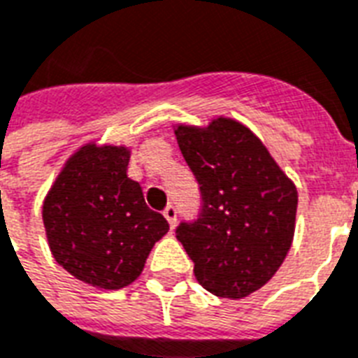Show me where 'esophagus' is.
<instances>
[{
	"instance_id": "1",
	"label": "esophagus",
	"mask_w": 358,
	"mask_h": 358,
	"mask_svg": "<svg viewBox=\"0 0 358 358\" xmlns=\"http://www.w3.org/2000/svg\"><path fill=\"white\" fill-rule=\"evenodd\" d=\"M176 214H178V212H176V208H174L173 204H169L167 208L163 210V215L167 217V222H169V225H171V229H174V225H176Z\"/></svg>"
}]
</instances>
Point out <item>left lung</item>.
I'll list each match as a JSON object with an SVG mask.
<instances>
[{
	"label": "left lung",
	"mask_w": 358,
	"mask_h": 358,
	"mask_svg": "<svg viewBox=\"0 0 358 358\" xmlns=\"http://www.w3.org/2000/svg\"><path fill=\"white\" fill-rule=\"evenodd\" d=\"M203 206L176 238L195 278L223 299H244L274 276L291 250L299 193L261 138L233 118L174 127Z\"/></svg>",
	"instance_id": "8db88e82"
}]
</instances>
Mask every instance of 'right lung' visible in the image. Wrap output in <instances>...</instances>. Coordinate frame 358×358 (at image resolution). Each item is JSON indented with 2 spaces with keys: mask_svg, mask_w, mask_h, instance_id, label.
Segmentation results:
<instances>
[{
  "mask_svg": "<svg viewBox=\"0 0 358 358\" xmlns=\"http://www.w3.org/2000/svg\"><path fill=\"white\" fill-rule=\"evenodd\" d=\"M127 146L88 143L76 150L43 203L54 259L71 276L99 289L127 287L141 276L169 223L150 210L127 176Z\"/></svg>",
  "mask_w": 358,
  "mask_h": 358,
  "instance_id": "right-lung-1",
  "label": "right lung"
}]
</instances>
